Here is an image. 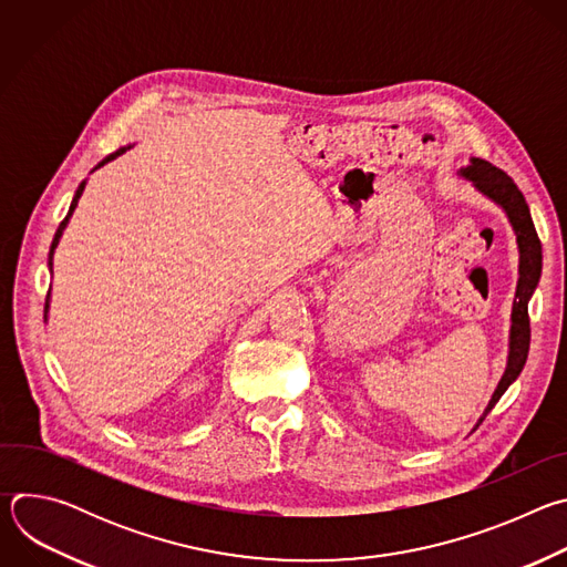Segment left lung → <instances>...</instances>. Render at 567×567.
<instances>
[{"mask_svg":"<svg viewBox=\"0 0 567 567\" xmlns=\"http://www.w3.org/2000/svg\"><path fill=\"white\" fill-rule=\"evenodd\" d=\"M462 177H466L468 182H473V186L487 195L489 199H494L498 206H503V210L507 213L514 230H516V239H518V249H520V278H518V289H516V300H514V311H512V341H509V361H507V370L489 401L487 411H484L482 420L489 415V411L496 406L498 399L505 394V390L516 381V377L520 374L525 361H527V352H529V313H527V302L538 285L540 278V267H543V251H540V239L538 233L534 228L532 215H529V206L523 197V193L518 190V186L514 184V179L503 173L501 168L492 166L489 161L484 158H471V166L460 171ZM480 420V422H482Z\"/></svg>","mask_w":567,"mask_h":567,"instance_id":"obj_1","label":"left lung"}]
</instances>
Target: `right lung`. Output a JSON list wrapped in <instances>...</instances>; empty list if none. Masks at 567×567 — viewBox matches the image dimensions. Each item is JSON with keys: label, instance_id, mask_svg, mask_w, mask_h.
Listing matches in <instances>:
<instances>
[{"label": "right lung", "instance_id": "obj_1", "mask_svg": "<svg viewBox=\"0 0 567 567\" xmlns=\"http://www.w3.org/2000/svg\"><path fill=\"white\" fill-rule=\"evenodd\" d=\"M125 150H127V147H121V150H116L114 154H110L107 158H103L96 168H101V166L110 164V161H114L116 156H121ZM83 190H85V182L78 186V190H75V195H73V202H71V206H69V213H66V217L60 221V226H58V230H55V237H53V241H51V251H49V267L53 265V262H51V260H53V251H55V247H58V241H60V237H62V230H64V226H66V221H69V217H71V213H73V208L78 206V199H80V195H83ZM47 311H49V296H47V305H44V316H47Z\"/></svg>", "mask_w": 567, "mask_h": 567}]
</instances>
